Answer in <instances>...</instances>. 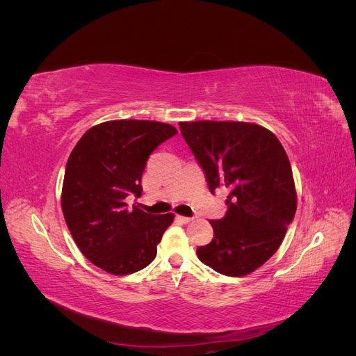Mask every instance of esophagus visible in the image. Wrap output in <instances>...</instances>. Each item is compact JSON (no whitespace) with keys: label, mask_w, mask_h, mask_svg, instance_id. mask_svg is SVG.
<instances>
[{"label":"esophagus","mask_w":356,"mask_h":356,"mask_svg":"<svg viewBox=\"0 0 356 356\" xmlns=\"http://www.w3.org/2000/svg\"><path fill=\"white\" fill-rule=\"evenodd\" d=\"M177 218H178L181 222H184V224H188V222H191L193 220H195L193 217H181V215H178Z\"/></svg>","instance_id":"esophagus-1"}]
</instances>
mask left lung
Returning a JSON list of instances; mask_svg holds the SVG:
<instances>
[{
  "label": "left lung",
  "instance_id": "8db88e82",
  "mask_svg": "<svg viewBox=\"0 0 356 356\" xmlns=\"http://www.w3.org/2000/svg\"><path fill=\"white\" fill-rule=\"evenodd\" d=\"M181 134L203 169L211 193L229 188L227 212L209 221L213 239L199 260L225 276H245L281 246L297 195L282 144L266 127L245 122H182Z\"/></svg>",
  "mask_w": 356,
  "mask_h": 356
}]
</instances>
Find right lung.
Wrapping results in <instances>:
<instances>
[{"label": "right lung", "mask_w": 356, "mask_h": 356, "mask_svg": "<svg viewBox=\"0 0 356 356\" xmlns=\"http://www.w3.org/2000/svg\"><path fill=\"white\" fill-rule=\"evenodd\" d=\"M178 131L149 120H113L90 127L67 161L62 211L83 255L123 276L152 263L174 213L153 215L126 197L141 196V178L154 149Z\"/></svg>", "instance_id": "add662e5"}]
</instances>
